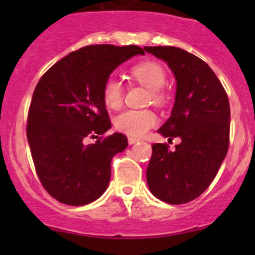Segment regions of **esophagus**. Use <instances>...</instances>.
I'll return each mask as SVG.
<instances>
[{
    "label": "esophagus",
    "mask_w": 255,
    "mask_h": 255,
    "mask_svg": "<svg viewBox=\"0 0 255 255\" xmlns=\"http://www.w3.org/2000/svg\"><path fill=\"white\" fill-rule=\"evenodd\" d=\"M137 142H139V139H138V138H134V137H129V138H128V143H129V144H134V143H137Z\"/></svg>",
    "instance_id": "34e87169"
}]
</instances>
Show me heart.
Instances as JSON below:
<instances>
[{
    "mask_svg": "<svg viewBox=\"0 0 255 255\" xmlns=\"http://www.w3.org/2000/svg\"><path fill=\"white\" fill-rule=\"evenodd\" d=\"M130 76L140 85L150 90V99L154 104L161 105L165 100L161 87L166 81V73L160 64L155 61H143L130 69ZM104 102L109 109L117 110L122 106L123 87L115 78L106 80L102 89ZM156 123L155 113L144 110H128L116 117L115 126L120 132L132 137H142Z\"/></svg>",
    "mask_w": 255,
    "mask_h": 255,
    "instance_id": "obj_1",
    "label": "heart"
}]
</instances>
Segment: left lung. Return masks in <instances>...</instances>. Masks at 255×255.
<instances>
[{
  "instance_id": "left-lung-1",
  "label": "left lung",
  "mask_w": 255,
  "mask_h": 255,
  "mask_svg": "<svg viewBox=\"0 0 255 255\" xmlns=\"http://www.w3.org/2000/svg\"><path fill=\"white\" fill-rule=\"evenodd\" d=\"M165 61L176 80L171 116L158 129L163 137L180 138L151 145L146 169L149 190L156 199L181 205L199 197L217 175L230 144L231 110L227 94L212 69L194 54L175 47H144Z\"/></svg>"
}]
</instances>
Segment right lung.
<instances>
[{"instance_id":"obj_1","label":"right lung","mask_w":255,"mask_h":255,"mask_svg":"<svg viewBox=\"0 0 255 255\" xmlns=\"http://www.w3.org/2000/svg\"><path fill=\"white\" fill-rule=\"evenodd\" d=\"M144 50L137 45H87L54 64L33 92L27 138L40 182L59 202L82 206L110 184L111 160L128 145L113 133L102 89L112 71ZM97 137L94 144L84 143Z\"/></svg>"}]
</instances>
